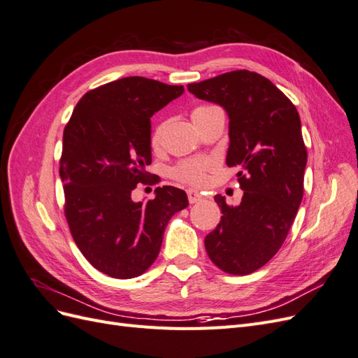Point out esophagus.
I'll return each instance as SVG.
<instances>
[{"mask_svg": "<svg viewBox=\"0 0 358 358\" xmlns=\"http://www.w3.org/2000/svg\"><path fill=\"white\" fill-rule=\"evenodd\" d=\"M188 200H189V203L192 204V203H199L201 199H203V196L200 192H197V191H194V189H188Z\"/></svg>", "mask_w": 358, "mask_h": 358, "instance_id": "obj_1", "label": "esophagus"}]
</instances>
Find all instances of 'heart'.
Instances as JSON below:
<instances>
[{
  "instance_id": "obj_1",
  "label": "heart",
  "mask_w": 358,
  "mask_h": 358,
  "mask_svg": "<svg viewBox=\"0 0 358 358\" xmlns=\"http://www.w3.org/2000/svg\"><path fill=\"white\" fill-rule=\"evenodd\" d=\"M220 110V107H216L213 104H200L196 109L192 110V119L199 117L203 115H208L210 112ZM162 129H164V125L159 124L152 129V134H150V145L157 148L161 142V136H162ZM210 162L204 161V159H187L182 161L179 164L173 169V176H175L178 180L189 183V185H201L206 179V171L209 170Z\"/></svg>"
}]
</instances>
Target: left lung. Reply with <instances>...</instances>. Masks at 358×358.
Instances as JSON below:
<instances>
[{
    "label": "left lung",
    "instance_id": "8db88e82",
    "mask_svg": "<svg viewBox=\"0 0 358 358\" xmlns=\"http://www.w3.org/2000/svg\"><path fill=\"white\" fill-rule=\"evenodd\" d=\"M188 91L222 106L229 115L227 166L239 167V206L215 196L221 221L204 237L209 258L222 272L249 275L263 267L287 239L303 199L308 152L296 106L264 76L236 70Z\"/></svg>",
    "mask_w": 358,
    "mask_h": 358
}]
</instances>
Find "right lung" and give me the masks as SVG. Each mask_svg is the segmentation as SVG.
I'll list each match as a JSON object with an SVG mask.
<instances>
[{"label":"right lung","mask_w":358,"mask_h":358,"mask_svg":"<svg viewBox=\"0 0 358 358\" xmlns=\"http://www.w3.org/2000/svg\"><path fill=\"white\" fill-rule=\"evenodd\" d=\"M183 91L140 76L109 82L82 96L64 128L59 176L70 231L83 257L112 278L145 273L170 218L188 206L175 187H158L146 203L131 200L152 162L150 117Z\"/></svg>","instance_id":"obj_1"}]
</instances>
